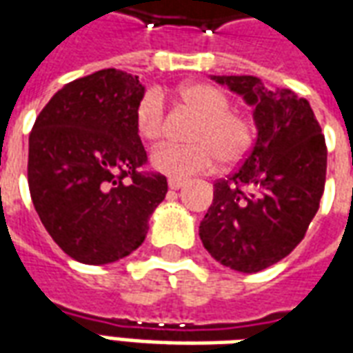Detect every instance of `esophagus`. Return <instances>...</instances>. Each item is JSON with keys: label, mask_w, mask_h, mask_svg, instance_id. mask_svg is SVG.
Here are the masks:
<instances>
[{"label": "esophagus", "mask_w": 353, "mask_h": 353, "mask_svg": "<svg viewBox=\"0 0 353 353\" xmlns=\"http://www.w3.org/2000/svg\"><path fill=\"white\" fill-rule=\"evenodd\" d=\"M185 185L183 179H168V187L172 191H177V189H181Z\"/></svg>", "instance_id": "34e87169"}]
</instances>
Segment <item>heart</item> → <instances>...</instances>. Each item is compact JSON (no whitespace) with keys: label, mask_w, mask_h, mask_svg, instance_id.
<instances>
[{"label":"heart","mask_w":353,"mask_h":353,"mask_svg":"<svg viewBox=\"0 0 353 353\" xmlns=\"http://www.w3.org/2000/svg\"><path fill=\"white\" fill-rule=\"evenodd\" d=\"M177 98L191 109L196 121L185 145H161L151 153V166L172 179H185L206 172L219 161L234 166L252 151L253 123L232 108L229 94L208 83H191L177 90ZM164 101L159 90H147L134 109V126L147 143H154L164 132Z\"/></svg>","instance_id":"heart-1"}]
</instances>
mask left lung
<instances>
[{"mask_svg":"<svg viewBox=\"0 0 353 353\" xmlns=\"http://www.w3.org/2000/svg\"><path fill=\"white\" fill-rule=\"evenodd\" d=\"M214 79L255 108L257 139L244 162L214 183L200 221L210 255L238 272H259L301 244L325 189L327 147L310 103L268 90L252 75Z\"/></svg>","mask_w":353,"mask_h":353,"instance_id":"left-lung-1","label":"left lung"}]
</instances>
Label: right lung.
<instances>
[{
	"instance_id": "add662e5",
	"label": "right lung",
	"mask_w": 353,
	"mask_h": 353,
	"mask_svg": "<svg viewBox=\"0 0 353 353\" xmlns=\"http://www.w3.org/2000/svg\"><path fill=\"white\" fill-rule=\"evenodd\" d=\"M138 75L101 70L60 88L30 132L28 185L50 238L72 259L108 265L143 244L168 183L141 172Z\"/></svg>"
}]
</instances>
